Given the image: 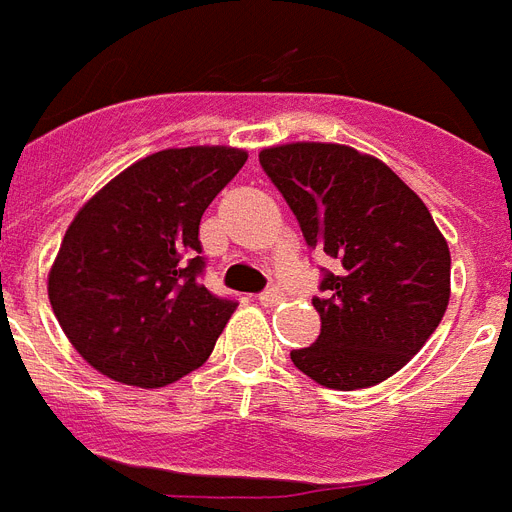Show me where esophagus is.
Listing matches in <instances>:
<instances>
[{"label":"esophagus","mask_w":512,"mask_h":512,"mask_svg":"<svg viewBox=\"0 0 512 512\" xmlns=\"http://www.w3.org/2000/svg\"><path fill=\"white\" fill-rule=\"evenodd\" d=\"M260 305H265V307H270V305H278V302H281V299H284V292H281V289H278V286H268V289H265L263 294H260Z\"/></svg>","instance_id":"1"}]
</instances>
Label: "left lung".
<instances>
[{
    "label": "left lung",
    "mask_w": 512,
    "mask_h": 512,
    "mask_svg": "<svg viewBox=\"0 0 512 512\" xmlns=\"http://www.w3.org/2000/svg\"><path fill=\"white\" fill-rule=\"evenodd\" d=\"M323 268L321 336L292 350L299 371L328 389H368L429 342L450 302V247L429 207L371 155L297 141L260 152Z\"/></svg>",
    "instance_id": "left-lung-1"
}]
</instances>
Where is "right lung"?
I'll return each mask as SVG.
<instances>
[{
	"instance_id": "1",
	"label": "right lung",
	"mask_w": 512,
	"mask_h": 512,
	"mask_svg": "<svg viewBox=\"0 0 512 512\" xmlns=\"http://www.w3.org/2000/svg\"><path fill=\"white\" fill-rule=\"evenodd\" d=\"M244 162V149H162L78 210L49 270V302L91 368L157 389L210 357L239 302L199 281V220Z\"/></svg>"
}]
</instances>
